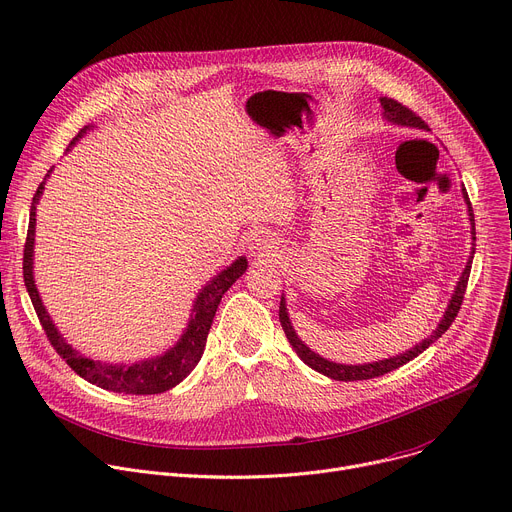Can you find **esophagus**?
<instances>
[{
    "label": "esophagus",
    "mask_w": 512,
    "mask_h": 512,
    "mask_svg": "<svg viewBox=\"0 0 512 512\" xmlns=\"http://www.w3.org/2000/svg\"><path fill=\"white\" fill-rule=\"evenodd\" d=\"M280 245H282V241L277 239L275 235H271V232H267V230H257V232H253V237L249 239V249L257 257L273 255L277 249H280Z\"/></svg>",
    "instance_id": "1"
}]
</instances>
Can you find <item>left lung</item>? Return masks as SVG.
<instances>
[{"mask_svg":"<svg viewBox=\"0 0 512 512\" xmlns=\"http://www.w3.org/2000/svg\"><path fill=\"white\" fill-rule=\"evenodd\" d=\"M382 106H384V116L390 120V122H396V124H402V126H412V128H427V122L418 116L416 112H412L408 106L392 100V98H382L380 100ZM463 198H466L468 202V208H470V220H472V226H474V210H472V204H470V198H468V192H463ZM472 235H476L474 228H472ZM476 239V237H474ZM472 259H474V251H472V257L466 265V269H463L459 282H457V288H455V294L451 296V302L439 322V327L435 329V333L425 339L423 343H418L416 347H412L410 351L406 353H400L396 357H390V359H382V361H376V363H365V365H341V363H333L329 359H324L320 355H316L314 351H310L296 335V331L292 329V322L288 318V312H286V302L282 298L280 302V322H282V329L290 341V345L294 347V351L298 353V357L308 365L312 367L314 371H318V374L327 376V378H333V380H339V382H357V380H371V378H380L384 374H388V371L392 369H398L400 365L408 363L410 359H414L416 355H421L425 349H429L449 327L451 322L455 320L459 308H461V302H463V294H466V288H468V280H470V271H472Z\"/></svg>","mask_w":512,"mask_h":512,"instance_id":"1","label":"left lung"}]
</instances>
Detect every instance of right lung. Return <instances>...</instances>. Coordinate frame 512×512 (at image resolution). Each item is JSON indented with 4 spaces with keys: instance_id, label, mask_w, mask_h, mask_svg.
<instances>
[{
    "instance_id": "right-lung-1",
    "label": "right lung",
    "mask_w": 512,
    "mask_h": 512,
    "mask_svg": "<svg viewBox=\"0 0 512 512\" xmlns=\"http://www.w3.org/2000/svg\"><path fill=\"white\" fill-rule=\"evenodd\" d=\"M87 130V126L73 138H81V134ZM42 185H38V190L32 198L30 206V222H28V235L24 243V284L30 294L32 306L38 314V320L42 324V329L46 333V339L51 341L55 351L67 361V365L75 371L77 376L87 380L89 384H96L104 390L110 392H124V394H161L167 392L169 388L177 386L190 371L198 365L204 349H206V339L212 327V320L216 314V308L224 296V292L235 284L239 277L247 269V259L239 257L230 267H226L222 273H218L214 280L200 292L196 304H194V316L188 324V331L183 333L179 343L171 347L165 355L147 359L141 363H132V365H108L100 363L89 357L79 355L71 345H67L59 331L55 329V324L49 316V312L44 310L40 296L34 286V277H32V247H34V224H36V202L42 194Z\"/></svg>"
}]
</instances>
